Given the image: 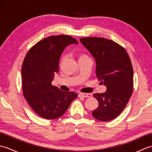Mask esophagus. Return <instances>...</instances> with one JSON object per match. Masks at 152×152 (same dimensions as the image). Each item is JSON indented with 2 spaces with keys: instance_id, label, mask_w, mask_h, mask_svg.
<instances>
[{
  "instance_id": "obj_1",
  "label": "esophagus",
  "mask_w": 152,
  "mask_h": 152,
  "mask_svg": "<svg viewBox=\"0 0 152 152\" xmlns=\"http://www.w3.org/2000/svg\"><path fill=\"white\" fill-rule=\"evenodd\" d=\"M79 96H82V97H91L92 95L91 93H80L78 94Z\"/></svg>"
}]
</instances>
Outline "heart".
<instances>
[{
    "mask_svg": "<svg viewBox=\"0 0 152 152\" xmlns=\"http://www.w3.org/2000/svg\"><path fill=\"white\" fill-rule=\"evenodd\" d=\"M86 57V55H84V54H82V55H80V58H82V57Z\"/></svg>",
    "mask_w": 152,
    "mask_h": 152,
    "instance_id": "heart-1",
    "label": "heart"
}]
</instances>
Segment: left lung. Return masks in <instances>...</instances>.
I'll use <instances>...</instances> for the list:
<instances>
[{"mask_svg": "<svg viewBox=\"0 0 152 152\" xmlns=\"http://www.w3.org/2000/svg\"><path fill=\"white\" fill-rule=\"evenodd\" d=\"M80 42L96 61V75L106 86L104 93H95L99 106L92 115L101 121L117 118L125 108L133 91V69L125 48L111 40L85 37Z\"/></svg>", "mask_w": 152, "mask_h": 152, "instance_id": "obj_1", "label": "left lung"}]
</instances>
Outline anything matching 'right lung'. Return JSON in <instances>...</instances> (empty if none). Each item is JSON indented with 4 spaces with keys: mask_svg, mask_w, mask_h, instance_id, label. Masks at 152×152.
<instances>
[{
    "mask_svg": "<svg viewBox=\"0 0 152 152\" xmlns=\"http://www.w3.org/2000/svg\"><path fill=\"white\" fill-rule=\"evenodd\" d=\"M69 35H55L41 40L28 50L21 67L23 96L41 118L55 119L62 116L78 95L63 91L51 85L59 72L61 53L68 45L78 44Z\"/></svg>",
    "mask_w": 152,
    "mask_h": 152,
    "instance_id": "obj_1",
    "label": "right lung"
}]
</instances>
